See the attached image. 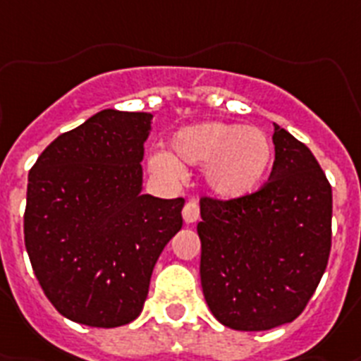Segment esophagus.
<instances>
[{"mask_svg": "<svg viewBox=\"0 0 361 361\" xmlns=\"http://www.w3.org/2000/svg\"><path fill=\"white\" fill-rule=\"evenodd\" d=\"M183 219L185 224H194L200 219V205L196 200H189L183 207Z\"/></svg>", "mask_w": 361, "mask_h": 361, "instance_id": "obj_1", "label": "esophagus"}]
</instances>
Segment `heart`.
Instances as JSON below:
<instances>
[{
	"label": "heart",
	"instance_id": "heart-1",
	"mask_svg": "<svg viewBox=\"0 0 361 361\" xmlns=\"http://www.w3.org/2000/svg\"><path fill=\"white\" fill-rule=\"evenodd\" d=\"M271 137L256 127L233 121H202L183 127L169 140V152L150 158L158 174L180 176L181 165L203 167L214 196L241 200L262 187L272 165Z\"/></svg>",
	"mask_w": 361,
	"mask_h": 361
}]
</instances>
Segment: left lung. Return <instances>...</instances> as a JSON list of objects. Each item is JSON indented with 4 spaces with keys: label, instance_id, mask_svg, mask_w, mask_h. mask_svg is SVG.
<instances>
[{
    "label": "left lung",
    "instance_id": "8db88e82",
    "mask_svg": "<svg viewBox=\"0 0 361 361\" xmlns=\"http://www.w3.org/2000/svg\"><path fill=\"white\" fill-rule=\"evenodd\" d=\"M267 183L241 200H200V276L225 327L290 324L314 294L331 252L332 189L312 152L274 123Z\"/></svg>",
    "mask_w": 361,
    "mask_h": 361
}]
</instances>
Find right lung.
Wrapping results in <instances>:
<instances>
[{
	"mask_svg": "<svg viewBox=\"0 0 361 361\" xmlns=\"http://www.w3.org/2000/svg\"><path fill=\"white\" fill-rule=\"evenodd\" d=\"M150 120L98 112L56 137L29 172L25 247L45 296L76 324L136 319L163 247L183 225V198L142 194Z\"/></svg>",
	"mask_w": 361,
	"mask_h": 361,
	"instance_id": "add662e5",
	"label": "right lung"
}]
</instances>
